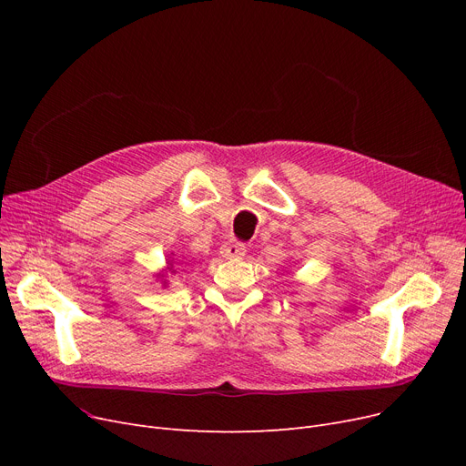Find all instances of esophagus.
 Masks as SVG:
<instances>
[{"label":"esophagus","instance_id":"obj_1","mask_svg":"<svg viewBox=\"0 0 466 466\" xmlns=\"http://www.w3.org/2000/svg\"><path fill=\"white\" fill-rule=\"evenodd\" d=\"M248 253V248L246 243L243 241H238V239H232V241H227L223 248H220V255L227 257V258H241L243 255Z\"/></svg>","mask_w":466,"mask_h":466}]
</instances>
